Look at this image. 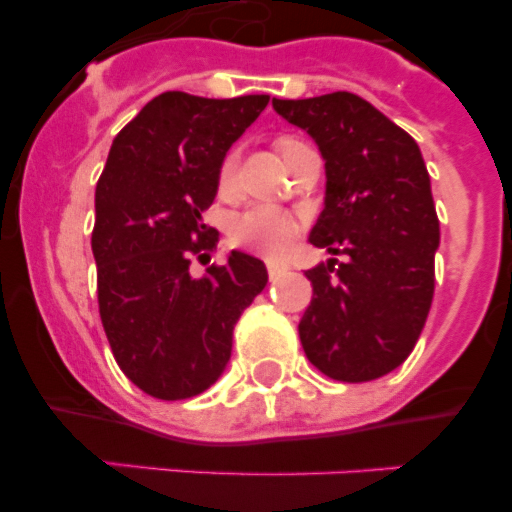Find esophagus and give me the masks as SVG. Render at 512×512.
I'll use <instances>...</instances> for the list:
<instances>
[{
  "mask_svg": "<svg viewBox=\"0 0 512 512\" xmlns=\"http://www.w3.org/2000/svg\"><path fill=\"white\" fill-rule=\"evenodd\" d=\"M266 269H269L271 279H279V277H284V274H287L289 266L284 264V261H266Z\"/></svg>",
  "mask_w": 512,
  "mask_h": 512,
  "instance_id": "esophagus-1",
  "label": "esophagus"
}]
</instances>
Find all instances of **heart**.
<instances>
[{"mask_svg":"<svg viewBox=\"0 0 512 512\" xmlns=\"http://www.w3.org/2000/svg\"><path fill=\"white\" fill-rule=\"evenodd\" d=\"M292 143H297V140H282V146H279L282 153ZM235 174H238V153L230 151L223 158V164H220V192L233 189ZM297 230H300V223H297L295 215L271 205H253L243 210L241 215L233 217L230 241L253 253H261V256H282L295 241Z\"/></svg>","mask_w":512,"mask_h":512,"instance_id":"heart-1","label":"heart"}]
</instances>
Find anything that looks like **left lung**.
<instances>
[{"instance_id": "1", "label": "left lung", "mask_w": 512, "mask_h": 512, "mask_svg": "<svg viewBox=\"0 0 512 512\" xmlns=\"http://www.w3.org/2000/svg\"><path fill=\"white\" fill-rule=\"evenodd\" d=\"M271 104L325 161V207L310 243L348 256L305 271L312 300L300 320L302 348L330 379L384 377L418 343L436 287L441 230L423 153L351 92Z\"/></svg>"}]
</instances>
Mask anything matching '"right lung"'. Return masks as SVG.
<instances>
[{"mask_svg": "<svg viewBox=\"0 0 512 512\" xmlns=\"http://www.w3.org/2000/svg\"><path fill=\"white\" fill-rule=\"evenodd\" d=\"M269 94L207 99L164 92L117 133L94 192L92 253L104 333L125 377L158 400H187L220 379L241 312L269 282L264 261L230 251L192 277V253L215 248L202 212L220 164Z\"/></svg>", "mask_w": 512, "mask_h": 512, "instance_id": "obj_1", "label": "right lung"}]
</instances>
